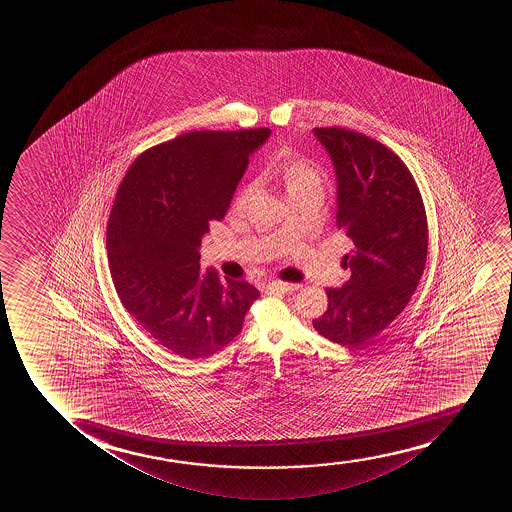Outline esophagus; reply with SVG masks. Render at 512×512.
<instances>
[{"instance_id":"1","label":"esophagus","mask_w":512,"mask_h":512,"mask_svg":"<svg viewBox=\"0 0 512 512\" xmlns=\"http://www.w3.org/2000/svg\"><path fill=\"white\" fill-rule=\"evenodd\" d=\"M267 288H269V290H274V292L288 294V292H295V290H299V285H294V283H285V281H271V283H267Z\"/></svg>"}]
</instances>
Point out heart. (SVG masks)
Here are the masks:
<instances>
[{"mask_svg": "<svg viewBox=\"0 0 512 512\" xmlns=\"http://www.w3.org/2000/svg\"><path fill=\"white\" fill-rule=\"evenodd\" d=\"M278 173H280L281 180L287 187L288 194H294V192L308 189V187H322L320 171L304 159H297V157L281 159L278 162ZM252 192L253 185L243 187V190L239 192L238 203H245Z\"/></svg>", "mask_w": 512, "mask_h": 512, "instance_id": "1", "label": "heart"}]
</instances>
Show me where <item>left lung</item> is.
<instances>
[{
	"mask_svg": "<svg viewBox=\"0 0 512 512\" xmlns=\"http://www.w3.org/2000/svg\"><path fill=\"white\" fill-rule=\"evenodd\" d=\"M337 178L339 229L353 241L344 255L348 283L327 288L318 334L346 348L364 346L404 311L427 264L428 227L418 185L383 143L343 127H315Z\"/></svg>",
	"mask_w": 512,
	"mask_h": 512,
	"instance_id": "1",
	"label": "left lung"
}]
</instances>
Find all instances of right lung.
Segmentation results:
<instances>
[{
    "instance_id": "right-lung-1",
    "label": "right lung",
    "mask_w": 512,
    "mask_h": 512,
    "mask_svg": "<svg viewBox=\"0 0 512 512\" xmlns=\"http://www.w3.org/2000/svg\"><path fill=\"white\" fill-rule=\"evenodd\" d=\"M269 134L267 127L182 134L145 150L120 182L106 229L113 285L127 313L178 357L218 353L259 299L248 281L203 273L199 246Z\"/></svg>"
}]
</instances>
